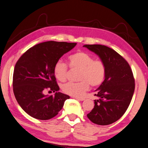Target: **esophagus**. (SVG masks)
Instances as JSON below:
<instances>
[{
	"mask_svg": "<svg viewBox=\"0 0 148 148\" xmlns=\"http://www.w3.org/2000/svg\"><path fill=\"white\" fill-rule=\"evenodd\" d=\"M74 98L76 99V100H79V101H83V100H85V98H78V97H75V98Z\"/></svg>",
	"mask_w": 148,
	"mask_h": 148,
	"instance_id": "1",
	"label": "esophagus"
}]
</instances>
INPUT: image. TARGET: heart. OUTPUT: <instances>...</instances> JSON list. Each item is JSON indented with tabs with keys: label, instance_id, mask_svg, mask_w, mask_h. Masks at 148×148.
Returning a JSON list of instances; mask_svg holds the SVG:
<instances>
[{
	"label": "heart",
	"instance_id": "b5f03b06",
	"mask_svg": "<svg viewBox=\"0 0 148 148\" xmlns=\"http://www.w3.org/2000/svg\"><path fill=\"white\" fill-rule=\"evenodd\" d=\"M69 65L70 68L79 69L78 83L68 82L63 85L62 89L67 94L79 97L89 88L100 85L104 81L106 75V67L103 61L93 59L92 56L87 52L78 51L69 56ZM54 75L57 80L64 81L67 78L68 66L64 62L58 61L53 68Z\"/></svg>",
	"mask_w": 148,
	"mask_h": 148
}]
</instances>
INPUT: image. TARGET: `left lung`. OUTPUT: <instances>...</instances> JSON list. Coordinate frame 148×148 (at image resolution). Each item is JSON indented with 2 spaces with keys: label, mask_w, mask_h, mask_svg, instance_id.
<instances>
[{
  "label": "left lung",
  "mask_w": 148,
  "mask_h": 148,
  "mask_svg": "<svg viewBox=\"0 0 148 148\" xmlns=\"http://www.w3.org/2000/svg\"><path fill=\"white\" fill-rule=\"evenodd\" d=\"M98 56L106 67L104 81L95 91L94 108L87 116L94 124L105 126L125 113L134 91L133 74L128 62L117 52L100 44L84 45Z\"/></svg>",
  "instance_id": "8db88e82"
}]
</instances>
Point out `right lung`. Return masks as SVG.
Instances as JSON below:
<instances>
[{
	"label": "right lung",
	"instance_id": "add662e5",
	"mask_svg": "<svg viewBox=\"0 0 148 148\" xmlns=\"http://www.w3.org/2000/svg\"><path fill=\"white\" fill-rule=\"evenodd\" d=\"M76 43L42 42L27 50L17 61L13 76V89L21 108L40 120L54 117L62 109L70 96L59 92L53 73L55 63L76 46ZM46 89L55 92L44 95Z\"/></svg>",
	"mask_w": 148,
	"mask_h": 148
}]
</instances>
